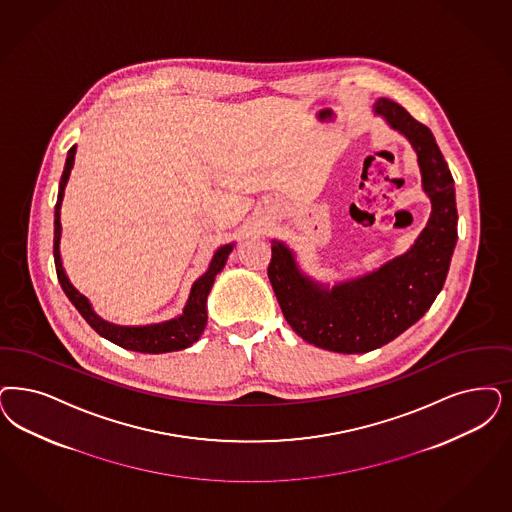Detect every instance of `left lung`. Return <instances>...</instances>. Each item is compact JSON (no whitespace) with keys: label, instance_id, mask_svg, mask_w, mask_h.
<instances>
[{"label":"left lung","instance_id":"left-lung-1","mask_svg":"<svg viewBox=\"0 0 512 512\" xmlns=\"http://www.w3.org/2000/svg\"><path fill=\"white\" fill-rule=\"evenodd\" d=\"M374 113L403 134L418 155L431 215L414 246L369 274L329 289L302 274L295 253L272 240L268 278L283 318L302 340L329 352H372L405 333L441 293L458 242L454 177L435 136L388 98L374 104Z\"/></svg>","mask_w":512,"mask_h":512}]
</instances>
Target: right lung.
<instances>
[{"instance_id": "add662e5", "label": "right lung", "mask_w": 512, "mask_h": 512, "mask_svg": "<svg viewBox=\"0 0 512 512\" xmlns=\"http://www.w3.org/2000/svg\"><path fill=\"white\" fill-rule=\"evenodd\" d=\"M75 151H77L75 145L68 151L66 166H64V172H62V177H60V185H58L56 206H54V266H56L58 282L62 285L66 297L71 300V304L79 310V314L85 318V321L89 323L90 327L98 335L104 336L109 342L121 346L124 350L141 353H166L185 350V348L193 346L194 342L204 333V327L208 323L206 302H208V295L212 291L215 276L223 270V266L227 263L229 253L232 251L234 244L217 247V251L213 253L208 270L193 283L189 299H187V304H185L181 316L168 319V321H162V323L138 325V327L115 325V323H109L106 319L100 318L92 310L89 299L85 295H81L71 285L66 272H64L62 259H60V234H62L60 208H62V200H64V189L68 185L71 168H73V162H75Z\"/></svg>"}]
</instances>
